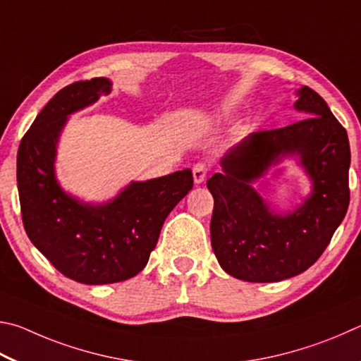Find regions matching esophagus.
<instances>
[{
    "label": "esophagus",
    "instance_id": "obj_1",
    "mask_svg": "<svg viewBox=\"0 0 361 361\" xmlns=\"http://www.w3.org/2000/svg\"><path fill=\"white\" fill-rule=\"evenodd\" d=\"M207 166L204 163H197L193 166V180H195V184H201V182H204V179H206V176H207Z\"/></svg>",
    "mask_w": 361,
    "mask_h": 361
}]
</instances>
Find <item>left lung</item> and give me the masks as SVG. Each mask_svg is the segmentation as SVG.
Returning <instances> with one entry per match:
<instances>
[{"label":"left lung","mask_w":361,"mask_h":361,"mask_svg":"<svg viewBox=\"0 0 361 361\" xmlns=\"http://www.w3.org/2000/svg\"><path fill=\"white\" fill-rule=\"evenodd\" d=\"M306 118L257 131L220 160L207 180L214 198L211 244L225 273L245 282L298 276L324 254L349 207L350 147L344 126L312 88L296 90ZM296 157L313 188L293 212L279 213L253 185L283 157Z\"/></svg>","instance_id":"left-lung-1"}]
</instances>
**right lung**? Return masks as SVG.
Returning <instances> with one entry per match:
<instances>
[{
    "label": "right lung",
    "instance_id": "right-lung-1",
    "mask_svg": "<svg viewBox=\"0 0 361 361\" xmlns=\"http://www.w3.org/2000/svg\"><path fill=\"white\" fill-rule=\"evenodd\" d=\"M106 78L80 80L37 114L17 152V187L25 231L63 276L88 286L122 282L141 273L168 214L192 190L190 169L130 182L101 204L66 193L55 176L56 144L71 114L109 94Z\"/></svg>",
    "mask_w": 361,
    "mask_h": 361
}]
</instances>
